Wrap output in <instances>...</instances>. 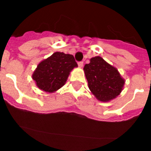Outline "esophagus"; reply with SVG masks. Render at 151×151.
<instances>
[{"mask_svg":"<svg viewBox=\"0 0 151 151\" xmlns=\"http://www.w3.org/2000/svg\"><path fill=\"white\" fill-rule=\"evenodd\" d=\"M78 65L79 67H82V66H83V62H82V61H80V62L78 63Z\"/></svg>","mask_w":151,"mask_h":151,"instance_id":"esophagus-1","label":"esophagus"}]
</instances>
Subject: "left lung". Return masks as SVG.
Instances as JSON below:
<instances>
[{"label":"left lung","mask_w":151,"mask_h":151,"mask_svg":"<svg viewBox=\"0 0 151 151\" xmlns=\"http://www.w3.org/2000/svg\"><path fill=\"white\" fill-rule=\"evenodd\" d=\"M88 88L96 98L101 101H109L120 94L125 80L115 67L101 57L91 58L84 66Z\"/></svg>","instance_id":"8db88e82"}]
</instances>
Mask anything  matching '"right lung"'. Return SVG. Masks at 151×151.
Returning a JSON list of instances; mask_svg holds the SVG:
<instances>
[{
	"label": "right lung",
	"mask_w": 151,
	"mask_h": 151,
	"mask_svg": "<svg viewBox=\"0 0 151 151\" xmlns=\"http://www.w3.org/2000/svg\"><path fill=\"white\" fill-rule=\"evenodd\" d=\"M77 66L72 54L56 52L38 64L32 78L40 89L51 93L65 85L70 71Z\"/></svg>",
	"instance_id": "add662e5"
}]
</instances>
